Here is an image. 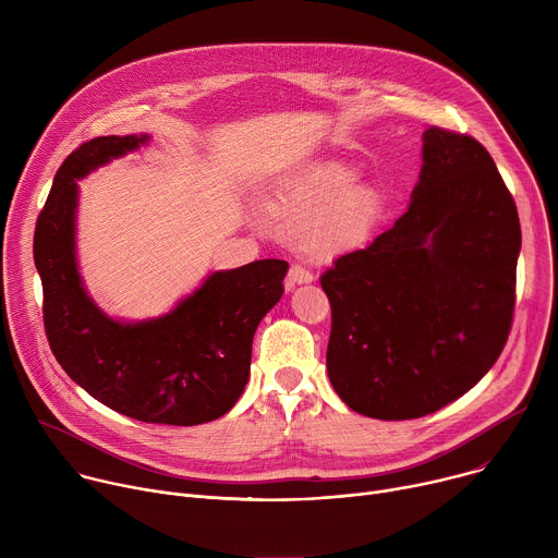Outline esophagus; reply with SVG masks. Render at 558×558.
<instances>
[{
  "mask_svg": "<svg viewBox=\"0 0 558 558\" xmlns=\"http://www.w3.org/2000/svg\"><path fill=\"white\" fill-rule=\"evenodd\" d=\"M313 280V274L302 267V265H291L289 269V284H304V282H311Z\"/></svg>",
  "mask_w": 558,
  "mask_h": 558,
  "instance_id": "obj_1",
  "label": "esophagus"
}]
</instances>
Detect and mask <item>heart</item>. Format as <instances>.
Returning a JSON list of instances; mask_svg holds the SVG:
<instances>
[{"instance_id":"1","label":"heart","mask_w":558,"mask_h":558,"mask_svg":"<svg viewBox=\"0 0 558 558\" xmlns=\"http://www.w3.org/2000/svg\"><path fill=\"white\" fill-rule=\"evenodd\" d=\"M355 181V170L342 163L315 166L287 185L271 209L298 225V241L308 254L333 256L362 243L384 214L379 192Z\"/></svg>"}]
</instances>
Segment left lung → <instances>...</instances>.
I'll use <instances>...</instances> for the list:
<instances>
[{
  "instance_id": "left-lung-1",
  "label": "left lung",
  "mask_w": 558,
  "mask_h": 558,
  "mask_svg": "<svg viewBox=\"0 0 558 558\" xmlns=\"http://www.w3.org/2000/svg\"><path fill=\"white\" fill-rule=\"evenodd\" d=\"M519 250L517 205L488 149L428 128L407 214L320 278L340 400L366 417L415 420L468 392L508 342Z\"/></svg>"
}]
</instances>
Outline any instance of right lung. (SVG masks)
<instances>
[{
    "instance_id": "1",
    "label": "right lung",
    "mask_w": 558,
    "mask_h": 558,
    "mask_svg": "<svg viewBox=\"0 0 558 558\" xmlns=\"http://www.w3.org/2000/svg\"><path fill=\"white\" fill-rule=\"evenodd\" d=\"M147 136H97L65 156L35 225L44 329L61 368L108 409L147 424L196 426L243 395L256 327L280 300L284 260L211 274L172 313L121 325L86 295L74 265L76 181Z\"/></svg>"
}]
</instances>
